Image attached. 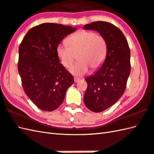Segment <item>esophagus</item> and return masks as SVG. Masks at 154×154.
<instances>
[{
	"instance_id": "obj_1",
	"label": "esophagus",
	"mask_w": 154,
	"mask_h": 154,
	"mask_svg": "<svg viewBox=\"0 0 154 154\" xmlns=\"http://www.w3.org/2000/svg\"><path fill=\"white\" fill-rule=\"evenodd\" d=\"M79 81H80V79H79V78L74 77V81H75V83H77V82H79Z\"/></svg>"
}]
</instances>
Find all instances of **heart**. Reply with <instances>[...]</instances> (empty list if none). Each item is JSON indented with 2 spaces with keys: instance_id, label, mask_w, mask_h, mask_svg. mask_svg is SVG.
Returning a JSON list of instances; mask_svg holds the SVG:
<instances>
[{
  "instance_id": "heart-1",
  "label": "heart",
  "mask_w": 154,
  "mask_h": 154,
  "mask_svg": "<svg viewBox=\"0 0 154 154\" xmlns=\"http://www.w3.org/2000/svg\"><path fill=\"white\" fill-rule=\"evenodd\" d=\"M66 45L60 44L56 48L57 55L65 68H69L75 58L78 61L70 69L75 75L81 76L87 73L89 67L94 71L100 68L107 54L105 38L93 31L81 30L66 39Z\"/></svg>"
}]
</instances>
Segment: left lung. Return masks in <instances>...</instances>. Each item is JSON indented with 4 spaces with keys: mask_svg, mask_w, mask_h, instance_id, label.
<instances>
[{
    "mask_svg": "<svg viewBox=\"0 0 154 154\" xmlns=\"http://www.w3.org/2000/svg\"><path fill=\"white\" fill-rule=\"evenodd\" d=\"M83 28L97 31L107 43V54L102 67L85 79L87 83L85 104L93 112H100L115 104L124 93L131 69L130 50L122 31L112 24L97 21Z\"/></svg>",
    "mask_w": 154,
    "mask_h": 154,
    "instance_id": "1",
    "label": "left lung"
}]
</instances>
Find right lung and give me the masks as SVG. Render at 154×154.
Wrapping results in <instances>:
<instances>
[{
	"label": "right lung",
	"mask_w": 154,
	"mask_h": 154,
	"mask_svg": "<svg viewBox=\"0 0 154 154\" xmlns=\"http://www.w3.org/2000/svg\"><path fill=\"white\" fill-rule=\"evenodd\" d=\"M76 30L70 26L44 23L31 28L20 45L18 70L23 89L42 110L57 109L74 83L73 75L60 63L56 48Z\"/></svg>",
	"instance_id": "right-lung-1"
}]
</instances>
